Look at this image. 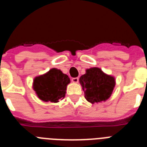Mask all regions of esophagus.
Wrapping results in <instances>:
<instances>
[{
    "mask_svg": "<svg viewBox=\"0 0 147 147\" xmlns=\"http://www.w3.org/2000/svg\"><path fill=\"white\" fill-rule=\"evenodd\" d=\"M72 82L74 83H78V82H79V78H72Z\"/></svg>",
    "mask_w": 147,
    "mask_h": 147,
    "instance_id": "esophagus-1",
    "label": "esophagus"
}]
</instances>
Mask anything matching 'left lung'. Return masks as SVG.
I'll list each match as a JSON object with an SVG mask.
<instances>
[{
  "label": "left lung",
  "instance_id": "8db88e82",
  "mask_svg": "<svg viewBox=\"0 0 147 147\" xmlns=\"http://www.w3.org/2000/svg\"><path fill=\"white\" fill-rule=\"evenodd\" d=\"M85 97L92 105L107 101L115 86V79L97 67L88 68L80 78Z\"/></svg>",
  "mask_w": 147,
  "mask_h": 147
}]
</instances>
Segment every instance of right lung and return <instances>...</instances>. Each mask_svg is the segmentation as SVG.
Returning <instances> with one entry per match:
<instances>
[{
  "label": "right lung",
  "instance_id": "add662e5",
  "mask_svg": "<svg viewBox=\"0 0 147 147\" xmlns=\"http://www.w3.org/2000/svg\"><path fill=\"white\" fill-rule=\"evenodd\" d=\"M71 82L68 76L53 67L48 72L34 79L32 88L40 100L45 102H57L65 96L66 88Z\"/></svg>",
  "mask_w": 147,
  "mask_h": 147
}]
</instances>
